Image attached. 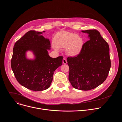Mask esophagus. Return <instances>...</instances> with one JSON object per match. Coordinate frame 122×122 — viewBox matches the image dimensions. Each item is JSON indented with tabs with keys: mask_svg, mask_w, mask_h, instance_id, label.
Returning a JSON list of instances; mask_svg holds the SVG:
<instances>
[{
	"mask_svg": "<svg viewBox=\"0 0 122 122\" xmlns=\"http://www.w3.org/2000/svg\"><path fill=\"white\" fill-rule=\"evenodd\" d=\"M62 61H63V64H66V63H67V60H66L65 58H64L63 59Z\"/></svg>",
	"mask_w": 122,
	"mask_h": 122,
	"instance_id": "34e87169",
	"label": "esophagus"
}]
</instances>
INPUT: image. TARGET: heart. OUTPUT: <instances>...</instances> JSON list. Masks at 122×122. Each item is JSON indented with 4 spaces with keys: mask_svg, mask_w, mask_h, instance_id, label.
<instances>
[{
    "mask_svg": "<svg viewBox=\"0 0 122 122\" xmlns=\"http://www.w3.org/2000/svg\"><path fill=\"white\" fill-rule=\"evenodd\" d=\"M53 45L54 49L57 51L59 48H66L67 53L71 56L78 55L82 49L83 39L79 35L68 31L59 32L54 38Z\"/></svg>",
    "mask_w": 122,
    "mask_h": 122,
    "instance_id": "1",
    "label": "heart"
}]
</instances>
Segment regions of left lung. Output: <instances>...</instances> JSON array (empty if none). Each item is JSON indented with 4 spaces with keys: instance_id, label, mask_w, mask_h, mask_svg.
<instances>
[{
    "instance_id": "8db88e82",
    "label": "left lung",
    "mask_w": 122,
    "mask_h": 122,
    "mask_svg": "<svg viewBox=\"0 0 122 122\" xmlns=\"http://www.w3.org/2000/svg\"><path fill=\"white\" fill-rule=\"evenodd\" d=\"M88 35L76 57H68L69 81L73 87L82 91L96 88L106 79L111 67L109 47L96 30H81Z\"/></svg>"
}]
</instances>
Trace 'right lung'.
Listing matches in <instances>:
<instances>
[{
    "label": "right lung",
    "mask_w": 122,
    "mask_h": 122,
    "mask_svg": "<svg viewBox=\"0 0 122 122\" xmlns=\"http://www.w3.org/2000/svg\"><path fill=\"white\" fill-rule=\"evenodd\" d=\"M42 32L30 30L15 43L11 66L19 84L34 91H42L50 87L55 70L62 65L63 57L52 58L48 38L41 35ZM30 51L33 60L27 58L26 53Z\"/></svg>",
    "instance_id": "1"
}]
</instances>
